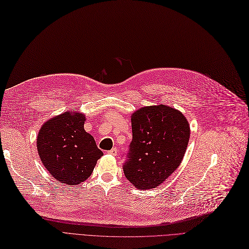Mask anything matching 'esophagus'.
<instances>
[{
  "label": "esophagus",
  "mask_w": 249,
  "mask_h": 249,
  "mask_svg": "<svg viewBox=\"0 0 249 249\" xmlns=\"http://www.w3.org/2000/svg\"><path fill=\"white\" fill-rule=\"evenodd\" d=\"M107 154L112 155V156H117V154H118V150H117L116 148H113L112 150H110V151H108V152H107Z\"/></svg>",
  "instance_id": "obj_1"
}]
</instances>
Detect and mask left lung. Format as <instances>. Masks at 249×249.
Returning <instances> with one entry per match:
<instances>
[{"mask_svg":"<svg viewBox=\"0 0 249 249\" xmlns=\"http://www.w3.org/2000/svg\"><path fill=\"white\" fill-rule=\"evenodd\" d=\"M131 127L124 174L136 189H154L180 165L190 140L189 122L179 110L158 105L135 110Z\"/></svg>","mask_w":249,"mask_h":249,"instance_id":"obj_1","label":"left lung"}]
</instances>
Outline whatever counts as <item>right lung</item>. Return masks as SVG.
I'll return each mask as SVG.
<instances>
[{
    "label": "right lung",
    "mask_w": 249,
    "mask_h": 249,
    "mask_svg": "<svg viewBox=\"0 0 249 249\" xmlns=\"http://www.w3.org/2000/svg\"><path fill=\"white\" fill-rule=\"evenodd\" d=\"M85 121L84 114L68 110L46 121L36 137V150L45 168L68 186L85 181L104 156L93 136L85 131Z\"/></svg>",
    "instance_id": "right-lung-1"
}]
</instances>
